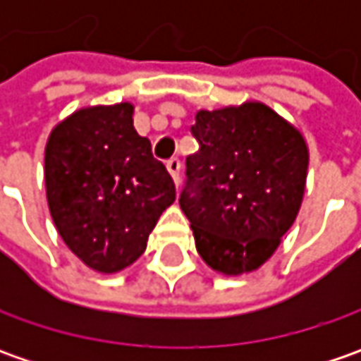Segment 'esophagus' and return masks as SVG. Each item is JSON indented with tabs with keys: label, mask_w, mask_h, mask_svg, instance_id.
<instances>
[{
	"label": "esophagus",
	"mask_w": 361,
	"mask_h": 361,
	"mask_svg": "<svg viewBox=\"0 0 361 361\" xmlns=\"http://www.w3.org/2000/svg\"><path fill=\"white\" fill-rule=\"evenodd\" d=\"M166 169H169V173H171V176H173L174 185L178 187V183H180V160L178 159L166 160Z\"/></svg>",
	"instance_id": "obj_1"
}]
</instances>
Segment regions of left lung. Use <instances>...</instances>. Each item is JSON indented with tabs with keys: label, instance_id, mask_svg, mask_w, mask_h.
Here are the masks:
<instances>
[{
	"label": "left lung",
	"instance_id": "1",
	"mask_svg": "<svg viewBox=\"0 0 361 361\" xmlns=\"http://www.w3.org/2000/svg\"><path fill=\"white\" fill-rule=\"evenodd\" d=\"M199 152L187 159L180 209L197 251L216 273L257 271L295 223L307 180L303 132L271 106L243 104L195 114Z\"/></svg>",
	"mask_w": 361,
	"mask_h": 361
}]
</instances>
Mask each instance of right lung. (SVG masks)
I'll use <instances>...</instances> for the list:
<instances>
[{
  "mask_svg": "<svg viewBox=\"0 0 361 361\" xmlns=\"http://www.w3.org/2000/svg\"><path fill=\"white\" fill-rule=\"evenodd\" d=\"M132 116L130 102L84 106L51 128L44 152L51 221L68 249L102 275L130 267L145 253L176 197Z\"/></svg>",
  "mask_w": 361,
  "mask_h": 361,
  "instance_id": "1",
  "label": "right lung"
}]
</instances>
